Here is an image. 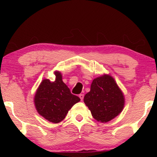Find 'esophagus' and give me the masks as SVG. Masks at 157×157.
<instances>
[{"label":"esophagus","mask_w":157,"mask_h":157,"mask_svg":"<svg viewBox=\"0 0 157 157\" xmlns=\"http://www.w3.org/2000/svg\"><path fill=\"white\" fill-rule=\"evenodd\" d=\"M79 98H81V100L82 101L83 99V97H84V95H83V94H79Z\"/></svg>","instance_id":"obj_1"}]
</instances>
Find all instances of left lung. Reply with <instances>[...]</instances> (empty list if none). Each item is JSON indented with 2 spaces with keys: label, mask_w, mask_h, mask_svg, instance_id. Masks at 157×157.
Returning <instances> with one entry per match:
<instances>
[{
  "label": "left lung",
  "mask_w": 157,
  "mask_h": 157,
  "mask_svg": "<svg viewBox=\"0 0 157 157\" xmlns=\"http://www.w3.org/2000/svg\"><path fill=\"white\" fill-rule=\"evenodd\" d=\"M83 101L96 121L106 123L121 112L125 100L114 78L104 74L94 79Z\"/></svg>",
  "instance_id": "1"
}]
</instances>
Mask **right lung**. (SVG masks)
<instances>
[{
  "label": "right lung",
  "instance_id": "right-lung-1",
  "mask_svg": "<svg viewBox=\"0 0 157 157\" xmlns=\"http://www.w3.org/2000/svg\"><path fill=\"white\" fill-rule=\"evenodd\" d=\"M56 80L44 79L34 97L36 110L48 121L57 124L65 119L68 111L81 99L71 93L62 81L61 72L55 71Z\"/></svg>",
  "mask_w": 157,
  "mask_h": 157
}]
</instances>
